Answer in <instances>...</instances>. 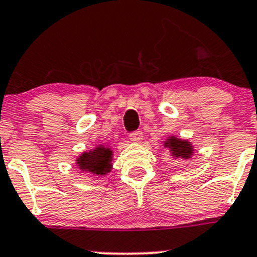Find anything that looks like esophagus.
<instances>
[{
    "label": "esophagus",
    "instance_id": "34e87169",
    "mask_svg": "<svg viewBox=\"0 0 257 257\" xmlns=\"http://www.w3.org/2000/svg\"><path fill=\"white\" fill-rule=\"evenodd\" d=\"M129 139L133 143H141L142 139H143V134H142V132H134V133H132L129 136Z\"/></svg>",
    "mask_w": 257,
    "mask_h": 257
}]
</instances>
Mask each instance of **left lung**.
<instances>
[{
  "label": "left lung",
  "mask_w": 257,
  "mask_h": 257,
  "mask_svg": "<svg viewBox=\"0 0 257 257\" xmlns=\"http://www.w3.org/2000/svg\"><path fill=\"white\" fill-rule=\"evenodd\" d=\"M164 147L171 151V156L173 158L189 159L193 154V147L191 142L176 138L174 136L168 137V139L164 142Z\"/></svg>",
  "instance_id": "1"
}]
</instances>
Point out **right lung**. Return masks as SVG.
Listing matches in <instances>:
<instances>
[{
  "label": "right lung",
  "mask_w": 257,
  "mask_h": 257,
  "mask_svg": "<svg viewBox=\"0 0 257 257\" xmlns=\"http://www.w3.org/2000/svg\"><path fill=\"white\" fill-rule=\"evenodd\" d=\"M113 151L106 146H98L89 152H84L76 158L79 169L96 176H105L111 171Z\"/></svg>",
  "instance_id": "right-lung-1"
}]
</instances>
